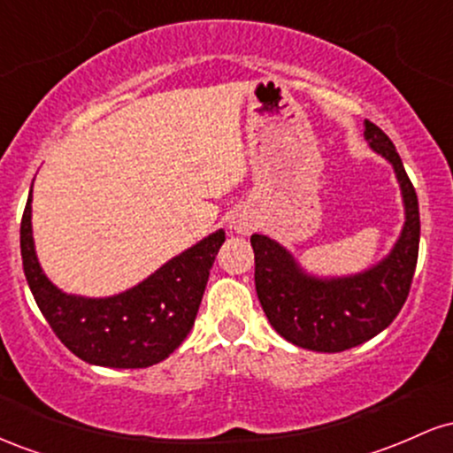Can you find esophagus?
I'll list each match as a JSON object with an SVG mask.
<instances>
[{
    "label": "esophagus",
    "mask_w": 453,
    "mask_h": 453,
    "mask_svg": "<svg viewBox=\"0 0 453 453\" xmlns=\"http://www.w3.org/2000/svg\"><path fill=\"white\" fill-rule=\"evenodd\" d=\"M253 226H256V223H253V217L249 215L247 211L234 212L230 219V230L236 234H249L253 230Z\"/></svg>",
    "instance_id": "34e87169"
}]
</instances>
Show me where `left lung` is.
Returning a JSON list of instances; mask_svg holds the SVG:
<instances>
[{
	"mask_svg": "<svg viewBox=\"0 0 453 453\" xmlns=\"http://www.w3.org/2000/svg\"><path fill=\"white\" fill-rule=\"evenodd\" d=\"M364 140L394 168L404 223L389 253L371 268L342 277L306 273L292 251L253 234L256 292L270 326L303 349L339 353L371 341L396 319L409 296L419 251V206L396 147L375 123L364 121Z\"/></svg>",
	"mask_w": 453,
	"mask_h": 453,
	"instance_id": "8db88e82",
	"label": "left lung"
}]
</instances>
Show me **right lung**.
Returning a JSON list of instances; mask_svg holds the SVG:
<instances>
[{"mask_svg": "<svg viewBox=\"0 0 453 453\" xmlns=\"http://www.w3.org/2000/svg\"><path fill=\"white\" fill-rule=\"evenodd\" d=\"M223 242L226 232H212L126 292L87 298L65 294L40 266L31 230V191L20 221V256L35 304L67 349L108 368L153 366L185 341Z\"/></svg>", "mask_w": 453, "mask_h": 453, "instance_id": "right-lung-1", "label": "right lung"}]
</instances>
